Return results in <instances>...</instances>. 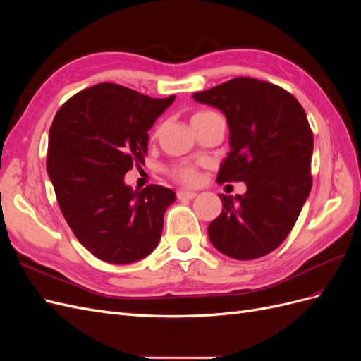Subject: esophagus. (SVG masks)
Returning <instances> with one entry per match:
<instances>
[{"label":"esophagus","mask_w":361,"mask_h":361,"mask_svg":"<svg viewBox=\"0 0 361 361\" xmlns=\"http://www.w3.org/2000/svg\"><path fill=\"white\" fill-rule=\"evenodd\" d=\"M195 195H197V192H194V191H188V190H180V191H178V199L179 200H183V199H194Z\"/></svg>","instance_id":"esophagus-1"}]
</instances>
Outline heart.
Segmentation results:
<instances>
[{"label":"heart","mask_w":361,"mask_h":361,"mask_svg":"<svg viewBox=\"0 0 361 361\" xmlns=\"http://www.w3.org/2000/svg\"><path fill=\"white\" fill-rule=\"evenodd\" d=\"M207 111H200V113H195L191 118L199 117L202 114H204ZM170 174L171 176L176 179L180 183L185 185H194L197 183L199 180V169L195 164L192 162H179V164H174V166L170 169Z\"/></svg>","instance_id":"obj_1"}]
</instances>
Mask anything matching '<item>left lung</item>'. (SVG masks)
<instances>
[{
    "instance_id": "left-lung-1",
    "label": "left lung",
    "mask_w": 361,
    "mask_h": 361,
    "mask_svg": "<svg viewBox=\"0 0 361 361\" xmlns=\"http://www.w3.org/2000/svg\"><path fill=\"white\" fill-rule=\"evenodd\" d=\"M192 97L223 111L231 129L218 183L247 185L244 195L218 194L223 211L207 227L211 243L238 260L267 256L290 233L312 190L313 134L304 108L281 87L247 76Z\"/></svg>"
}]
</instances>
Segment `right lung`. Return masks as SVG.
I'll use <instances>...</instances> for the list:
<instances>
[{"instance_id": "add662e5", "label": "right lung", "mask_w": 361, "mask_h": 361, "mask_svg": "<svg viewBox=\"0 0 361 361\" xmlns=\"http://www.w3.org/2000/svg\"><path fill=\"white\" fill-rule=\"evenodd\" d=\"M176 96L155 99L102 82L61 105L49 129L47 170L64 220L93 256L125 265L159 243L173 190H133L125 174L145 164L147 130Z\"/></svg>"}]
</instances>
